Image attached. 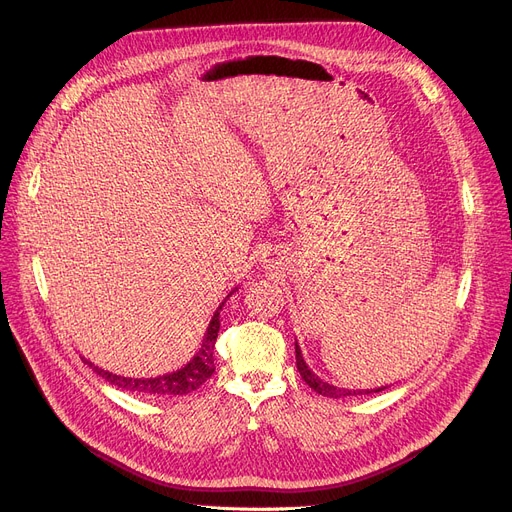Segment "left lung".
<instances>
[{"mask_svg": "<svg viewBox=\"0 0 512 512\" xmlns=\"http://www.w3.org/2000/svg\"><path fill=\"white\" fill-rule=\"evenodd\" d=\"M294 353H297V369H299V373H301V378L305 380V384H307L313 392H317V394H321V396H328V398L363 396V394H371V392H382V390H386V388H388V386H382V388H375V390H348V388L332 386V384H328L326 380H321L319 375H315V373L309 369L307 361L303 359V353H301V346H299V342H294Z\"/></svg>", "mask_w": 512, "mask_h": 512, "instance_id": "8db88e82", "label": "left lung"}]
</instances>
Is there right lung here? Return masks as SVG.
I'll return each instance as SVG.
<instances>
[{"label": "right lung", "mask_w": 512, "mask_h": 512, "mask_svg": "<svg viewBox=\"0 0 512 512\" xmlns=\"http://www.w3.org/2000/svg\"><path fill=\"white\" fill-rule=\"evenodd\" d=\"M236 292V288L228 294L226 299H230L232 294ZM226 303V301H224ZM224 303H220V307L215 309L207 332L203 336V344L197 351V355L188 361L184 367L166 373V375H157V378H124V375H116L112 371H105L101 367H97L95 363L87 361L83 357V361L97 373L105 382H110L112 386L126 390V392H134V394H141V396H184V394H191L197 388H201L215 371L213 365V346L215 340H218V332H220V311L224 307Z\"/></svg>", "instance_id": "right-lung-1"}]
</instances>
